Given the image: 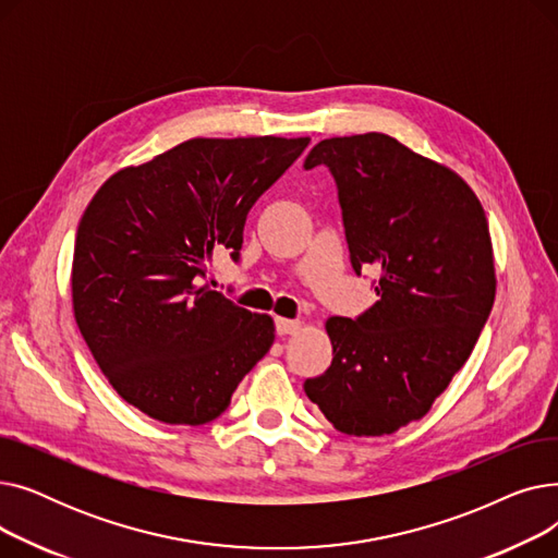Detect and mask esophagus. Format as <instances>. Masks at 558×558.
<instances>
[{"label":"esophagus","mask_w":558,"mask_h":558,"mask_svg":"<svg viewBox=\"0 0 558 558\" xmlns=\"http://www.w3.org/2000/svg\"><path fill=\"white\" fill-rule=\"evenodd\" d=\"M301 328V320H291V318H276V332L280 335V337H284V335H291V332H296Z\"/></svg>","instance_id":"34e87169"}]
</instances>
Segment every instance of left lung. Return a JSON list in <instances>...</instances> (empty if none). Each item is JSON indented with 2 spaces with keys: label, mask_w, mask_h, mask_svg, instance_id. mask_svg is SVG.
I'll use <instances>...</instances> for the list:
<instances>
[{
  "label": "left lung",
  "mask_w": 558,
  "mask_h": 558,
  "mask_svg": "<svg viewBox=\"0 0 558 558\" xmlns=\"http://www.w3.org/2000/svg\"><path fill=\"white\" fill-rule=\"evenodd\" d=\"M318 165L355 274L379 269V301L328 318L332 364L303 389L341 434H393L429 412L480 339L495 301L488 223L454 171L391 135L320 140L303 167Z\"/></svg>",
  "instance_id": "1"
}]
</instances>
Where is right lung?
<instances>
[{
	"mask_svg": "<svg viewBox=\"0 0 558 558\" xmlns=\"http://www.w3.org/2000/svg\"><path fill=\"white\" fill-rule=\"evenodd\" d=\"M310 137H194L126 167L87 205L74 244L76 326L112 389L169 425L226 412L269 353L274 320L203 284L215 255L240 262L255 201Z\"/></svg>",
	"mask_w": 558,
	"mask_h": 558,
	"instance_id": "add662e5",
	"label": "right lung"
}]
</instances>
